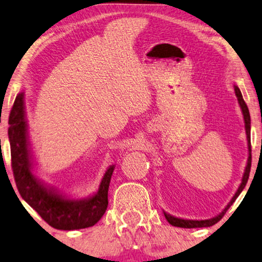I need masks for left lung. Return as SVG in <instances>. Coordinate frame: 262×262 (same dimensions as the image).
<instances>
[{"label": "left lung", "instance_id": "obj_1", "mask_svg": "<svg viewBox=\"0 0 262 262\" xmlns=\"http://www.w3.org/2000/svg\"><path fill=\"white\" fill-rule=\"evenodd\" d=\"M235 93H236V96H237L238 99V103L239 106H241L242 108V112H243V117H245V126H246V134H247V138H248V150H249V156H248V163H247V167H246V170H245V174H243V179H242V182H241V186H239L237 192H236V194L234 195V198L231 199V202L229 203V205L225 207L223 212L221 214H218L217 217L214 218H211V220H205V221H188V220H181V218H177V217H173L170 216V214H168L164 212V217H166V220L169 222V224L174 225V227H179V228H205V227H211V225L216 224L218 221H221V218L224 216V213L227 212V210L229 207L231 206V204L235 202L236 198L239 195V193L243 191V188L246 187L247 185V181H248V178H249V173H250V166H252V146H250V114H249V110L248 107H247V103L245 102V100H243V96L241 94V92H239L238 87H236L235 85Z\"/></svg>", "mask_w": 262, "mask_h": 262}]
</instances>
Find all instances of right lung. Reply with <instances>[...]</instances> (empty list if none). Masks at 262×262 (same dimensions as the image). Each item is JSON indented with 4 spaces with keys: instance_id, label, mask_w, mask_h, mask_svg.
<instances>
[{
    "instance_id": "obj_1",
    "label": "right lung",
    "mask_w": 262,
    "mask_h": 262,
    "mask_svg": "<svg viewBox=\"0 0 262 262\" xmlns=\"http://www.w3.org/2000/svg\"><path fill=\"white\" fill-rule=\"evenodd\" d=\"M25 119L24 93L16 95L9 114L8 137L12 155V169L20 195L52 228L75 230L93 227L106 212L108 187L114 166L103 175L95 195L83 200H68L48 191L31 171L30 154Z\"/></svg>"
}]
</instances>
